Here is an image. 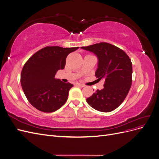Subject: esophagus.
I'll return each instance as SVG.
<instances>
[{
  "instance_id": "obj_1",
  "label": "esophagus",
  "mask_w": 159,
  "mask_h": 159,
  "mask_svg": "<svg viewBox=\"0 0 159 159\" xmlns=\"http://www.w3.org/2000/svg\"><path fill=\"white\" fill-rule=\"evenodd\" d=\"M75 85L80 86V87H84V86H85L84 84H80V83H76V84H75Z\"/></svg>"
}]
</instances>
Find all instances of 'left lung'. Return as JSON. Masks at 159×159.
<instances>
[{"label": "left lung", "instance_id": "8db88e82", "mask_svg": "<svg viewBox=\"0 0 159 159\" xmlns=\"http://www.w3.org/2000/svg\"><path fill=\"white\" fill-rule=\"evenodd\" d=\"M81 48L94 53L98 58L95 75L103 79L104 88L86 99L91 107L102 112L117 108L125 99L132 84V63L123 50L107 42H100Z\"/></svg>", "mask_w": 159, "mask_h": 159}]
</instances>
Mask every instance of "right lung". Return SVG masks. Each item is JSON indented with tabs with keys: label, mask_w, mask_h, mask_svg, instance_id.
Listing matches in <instances>:
<instances>
[{
	"label": "right lung",
	"mask_w": 159,
	"mask_h": 159,
	"mask_svg": "<svg viewBox=\"0 0 159 159\" xmlns=\"http://www.w3.org/2000/svg\"><path fill=\"white\" fill-rule=\"evenodd\" d=\"M79 47L46 46L33 54L24 65L20 82L28 102L38 110L51 113L65 104L74 85L54 77L63 70L66 57Z\"/></svg>",
	"instance_id": "add662e5"
}]
</instances>
